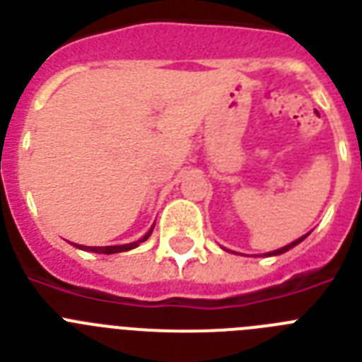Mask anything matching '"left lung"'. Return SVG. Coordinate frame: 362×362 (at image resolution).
Segmentation results:
<instances>
[{"instance_id":"left-lung-1","label":"left lung","mask_w":362,"mask_h":362,"mask_svg":"<svg viewBox=\"0 0 362 362\" xmlns=\"http://www.w3.org/2000/svg\"><path fill=\"white\" fill-rule=\"evenodd\" d=\"M306 235H308V233H306ZM306 235H303V238H299V239H296V241L293 243H290V245H286V246H283V248H279V250H274V252H268V254H264V255H279V254H284V252H288L290 248H293V246L296 245H299L300 241H303V239L306 238Z\"/></svg>"}]
</instances>
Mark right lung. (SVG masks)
I'll use <instances>...</instances> for the list:
<instances>
[{
    "instance_id": "right-lung-1",
    "label": "right lung",
    "mask_w": 362,
    "mask_h": 362,
    "mask_svg": "<svg viewBox=\"0 0 362 362\" xmlns=\"http://www.w3.org/2000/svg\"><path fill=\"white\" fill-rule=\"evenodd\" d=\"M150 233H152V228L143 235L139 241L136 243H129V245H117V246H83V245H76L78 248L81 250H88V252H95V254H119V252H127V250H132L136 246H139V243L146 241L150 238Z\"/></svg>"
}]
</instances>
